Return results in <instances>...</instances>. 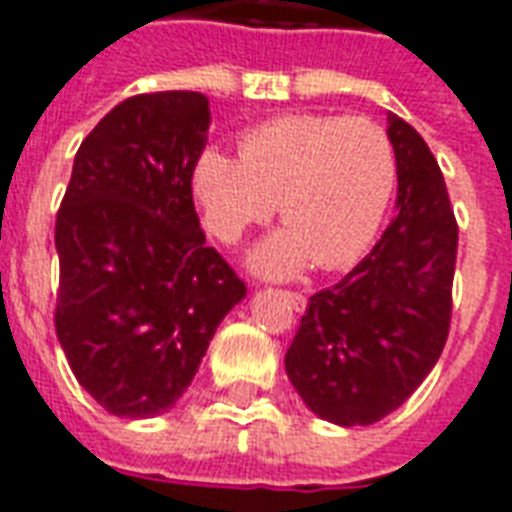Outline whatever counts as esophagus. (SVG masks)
Wrapping results in <instances>:
<instances>
[{"label":"esophagus","mask_w":512,"mask_h":512,"mask_svg":"<svg viewBox=\"0 0 512 512\" xmlns=\"http://www.w3.org/2000/svg\"><path fill=\"white\" fill-rule=\"evenodd\" d=\"M282 295H285V301L290 306H293L295 312H304V309H306V295L293 293V290H285V293H282Z\"/></svg>","instance_id":"34e87169"}]
</instances>
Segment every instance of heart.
Masks as SVG:
<instances>
[{"label": "heart", "mask_w": 512, "mask_h": 512, "mask_svg": "<svg viewBox=\"0 0 512 512\" xmlns=\"http://www.w3.org/2000/svg\"><path fill=\"white\" fill-rule=\"evenodd\" d=\"M396 187L388 132L363 116H282L241 138V157L206 149L192 192L206 227L236 244L276 211L287 227L252 249L257 274L285 279L314 260L336 271L355 263L380 230Z\"/></svg>", "instance_id": "obj_1"}]
</instances>
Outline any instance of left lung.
Wrapping results in <instances>:
<instances>
[{"mask_svg":"<svg viewBox=\"0 0 512 512\" xmlns=\"http://www.w3.org/2000/svg\"><path fill=\"white\" fill-rule=\"evenodd\" d=\"M396 217L339 285L309 298L285 355L287 377L317 418L369 426L410 399L450 331L458 225L426 140L388 113Z\"/></svg>","mask_w":512,"mask_h":512,"instance_id":"8db88e82","label":"left lung"}]
</instances>
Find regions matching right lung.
<instances>
[{"mask_svg":"<svg viewBox=\"0 0 512 512\" xmlns=\"http://www.w3.org/2000/svg\"><path fill=\"white\" fill-rule=\"evenodd\" d=\"M208 124L206 94H135L75 154L56 217V336L83 391L119 418L168 412L246 295L192 203Z\"/></svg>","mask_w":512,"mask_h":512,"instance_id":"add662e5","label":"right lung"}]
</instances>
